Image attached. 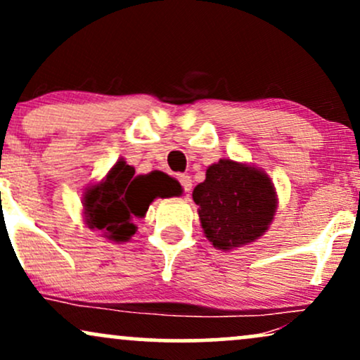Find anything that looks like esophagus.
<instances>
[{
  "mask_svg": "<svg viewBox=\"0 0 360 360\" xmlns=\"http://www.w3.org/2000/svg\"><path fill=\"white\" fill-rule=\"evenodd\" d=\"M177 179H179V184L183 186L184 193H189V191H191V188H193V181H191V177H189L188 174H179V177H177Z\"/></svg>",
  "mask_w": 360,
  "mask_h": 360,
  "instance_id": "obj_1",
  "label": "esophagus"
}]
</instances>
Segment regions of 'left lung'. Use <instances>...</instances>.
<instances>
[{"instance_id": "8db88e82", "label": "left lung", "mask_w": 360, "mask_h": 360, "mask_svg": "<svg viewBox=\"0 0 360 360\" xmlns=\"http://www.w3.org/2000/svg\"><path fill=\"white\" fill-rule=\"evenodd\" d=\"M206 238L229 250L254 242L274 218V186L262 171L221 159L208 167L193 191Z\"/></svg>"}]
</instances>
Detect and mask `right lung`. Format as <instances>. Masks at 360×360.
I'll return each mask as SVG.
<instances>
[{
  "label": "right lung",
  "instance_id": "add662e5",
  "mask_svg": "<svg viewBox=\"0 0 360 360\" xmlns=\"http://www.w3.org/2000/svg\"><path fill=\"white\" fill-rule=\"evenodd\" d=\"M179 189L164 172L135 176V169L118 160L106 179L84 193V214L91 230H100L115 242H127L135 232V218L146 217L157 196H172Z\"/></svg>",
  "mask_w": 360,
  "mask_h": 360
}]
</instances>
